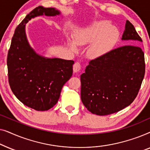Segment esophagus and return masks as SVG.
<instances>
[{
  "mask_svg": "<svg viewBox=\"0 0 150 150\" xmlns=\"http://www.w3.org/2000/svg\"><path fill=\"white\" fill-rule=\"evenodd\" d=\"M73 70L75 73H79L81 72V65L79 62L75 63L73 65Z\"/></svg>",
  "mask_w": 150,
  "mask_h": 150,
  "instance_id": "esophagus-1",
  "label": "esophagus"
}]
</instances>
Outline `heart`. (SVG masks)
Returning <instances> with one entry per match:
<instances>
[{
  "label": "heart",
  "mask_w": 150,
  "mask_h": 150,
  "mask_svg": "<svg viewBox=\"0 0 150 150\" xmlns=\"http://www.w3.org/2000/svg\"><path fill=\"white\" fill-rule=\"evenodd\" d=\"M120 33L116 28L106 20L95 22L93 24L76 30L74 41L68 40L74 51L79 46L90 44L87 49V56L91 59H98L106 56L118 42Z\"/></svg>",
  "instance_id": "obj_1"
}]
</instances>
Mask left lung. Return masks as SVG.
Returning <instances> with one entry per match:
<instances>
[{
    "label": "left lung",
    "mask_w": 150,
    "mask_h": 150,
    "mask_svg": "<svg viewBox=\"0 0 150 150\" xmlns=\"http://www.w3.org/2000/svg\"><path fill=\"white\" fill-rule=\"evenodd\" d=\"M122 40L128 45L90 61L81 76V100L93 114L120 111L134 101L141 88L145 64L144 52L138 44L143 41L128 20Z\"/></svg>",
    "instance_id": "left-lung-1"
}]
</instances>
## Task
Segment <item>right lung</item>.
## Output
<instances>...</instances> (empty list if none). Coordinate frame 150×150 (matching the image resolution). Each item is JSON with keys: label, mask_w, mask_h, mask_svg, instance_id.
Listing matches in <instances>:
<instances>
[{"label": "right lung", "mask_w": 150, "mask_h": 150, "mask_svg": "<svg viewBox=\"0 0 150 150\" xmlns=\"http://www.w3.org/2000/svg\"><path fill=\"white\" fill-rule=\"evenodd\" d=\"M44 14L54 16L60 12L42 6L30 11L16 28L7 60L12 92L24 105L39 111L50 109L57 104L63 86L72 76L74 63L71 60L45 58L30 46L25 33L26 23Z\"/></svg>", "instance_id": "right-lung-1"}]
</instances>
